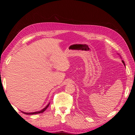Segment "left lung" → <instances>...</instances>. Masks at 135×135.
Masks as SVG:
<instances>
[{"label": "left lung", "instance_id": "8db88e82", "mask_svg": "<svg viewBox=\"0 0 135 135\" xmlns=\"http://www.w3.org/2000/svg\"><path fill=\"white\" fill-rule=\"evenodd\" d=\"M122 62H123V64H124V65L125 66V64H124V61H123V60H122Z\"/></svg>", "mask_w": 135, "mask_h": 135}]
</instances>
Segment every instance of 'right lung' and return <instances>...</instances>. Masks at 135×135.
Instances as JSON below:
<instances>
[{
	"label": "right lung",
	"mask_w": 135,
	"mask_h": 135,
	"mask_svg": "<svg viewBox=\"0 0 135 135\" xmlns=\"http://www.w3.org/2000/svg\"><path fill=\"white\" fill-rule=\"evenodd\" d=\"M50 103H49L44 108H43V109H42L41 110H40V111H38V112H32V113H26V112H22L23 113H24V114H27V115H32V114H36L42 113H43L45 111V110H46L47 109V108L48 107V106L50 105Z\"/></svg>",
	"instance_id": "add662e5"
}]
</instances>
